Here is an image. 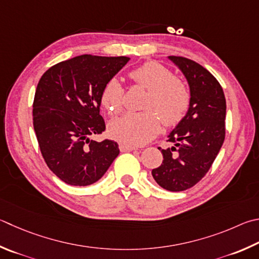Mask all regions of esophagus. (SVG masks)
<instances>
[{"label":"esophagus","mask_w":259,"mask_h":259,"mask_svg":"<svg viewBox=\"0 0 259 259\" xmlns=\"http://www.w3.org/2000/svg\"><path fill=\"white\" fill-rule=\"evenodd\" d=\"M119 148H120L121 152H133V150L137 149L136 147H134V146L126 145V144H123V143H121V144L119 145Z\"/></svg>","instance_id":"1"}]
</instances>
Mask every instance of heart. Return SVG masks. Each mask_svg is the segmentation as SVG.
I'll list each match as a JSON object with an SVG mask.
<instances>
[{
  "label": "heart",
  "mask_w": 259,
  "mask_h": 259,
  "mask_svg": "<svg viewBox=\"0 0 259 259\" xmlns=\"http://www.w3.org/2000/svg\"><path fill=\"white\" fill-rule=\"evenodd\" d=\"M133 80L147 89L142 113H128L112 120L109 135L117 142L131 146L148 143L159 129L161 117L165 125H175L182 120L190 104V93L187 84L173 76L171 70L158 62H146L129 73ZM123 88L113 78L101 92V104L109 114H117L122 110Z\"/></svg>",
  "instance_id": "1"
}]
</instances>
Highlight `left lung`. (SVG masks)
<instances>
[{
    "label": "left lung",
    "mask_w": 259,
    "mask_h": 259,
    "mask_svg": "<svg viewBox=\"0 0 259 259\" xmlns=\"http://www.w3.org/2000/svg\"><path fill=\"white\" fill-rule=\"evenodd\" d=\"M167 59L187 79L190 104L167 136V142L175 145L161 149L163 162L152 175L164 189L182 191L201 180L218 156L225 137L227 103L222 87L208 70L181 56Z\"/></svg>",
    "instance_id": "left-lung-1"
}]
</instances>
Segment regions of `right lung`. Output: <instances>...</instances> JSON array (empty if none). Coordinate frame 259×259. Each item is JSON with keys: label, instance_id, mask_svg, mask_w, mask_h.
<instances>
[{"label": "right lung", "instance_id": "add662e5", "mask_svg": "<svg viewBox=\"0 0 259 259\" xmlns=\"http://www.w3.org/2000/svg\"><path fill=\"white\" fill-rule=\"evenodd\" d=\"M129 60L76 56L50 68L37 84L32 105L36 137L50 170L68 185H93L120 154L113 140L98 143L89 136L105 130L101 92Z\"/></svg>", "mask_w": 259, "mask_h": 259}]
</instances>
